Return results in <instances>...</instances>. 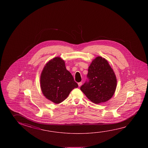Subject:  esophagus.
Instances as JSON below:
<instances>
[{
	"mask_svg": "<svg viewBox=\"0 0 148 148\" xmlns=\"http://www.w3.org/2000/svg\"><path fill=\"white\" fill-rule=\"evenodd\" d=\"M82 85V82H79L78 83V86H79V87H80Z\"/></svg>",
	"mask_w": 148,
	"mask_h": 148,
	"instance_id": "esophagus-1",
	"label": "esophagus"
}]
</instances>
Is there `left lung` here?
I'll return each instance as SVG.
<instances>
[{"label":"left lung","instance_id":"left-lung-1","mask_svg":"<svg viewBox=\"0 0 148 148\" xmlns=\"http://www.w3.org/2000/svg\"><path fill=\"white\" fill-rule=\"evenodd\" d=\"M87 76L89 82H85L80 90L88 99L98 104L112 97L116 89V76L104 58L98 56L92 60Z\"/></svg>","mask_w":148,"mask_h":148}]
</instances>
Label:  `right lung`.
<instances>
[{
    "mask_svg": "<svg viewBox=\"0 0 148 148\" xmlns=\"http://www.w3.org/2000/svg\"><path fill=\"white\" fill-rule=\"evenodd\" d=\"M40 87L46 99L59 104L67 98L73 89L78 87V85L66 70L64 61L56 57L44 66L40 76Z\"/></svg>",
    "mask_w": 148,
    "mask_h": 148,
    "instance_id": "right-lung-1",
    "label": "right lung"
}]
</instances>
